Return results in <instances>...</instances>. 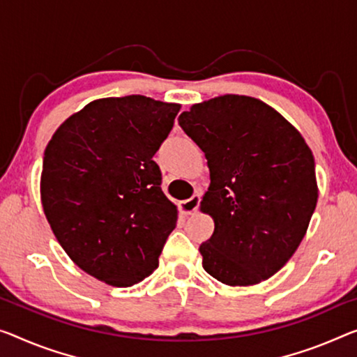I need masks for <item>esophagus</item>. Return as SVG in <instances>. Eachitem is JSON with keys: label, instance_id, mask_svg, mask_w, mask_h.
I'll return each mask as SVG.
<instances>
[{"label": "esophagus", "instance_id": "esophagus-1", "mask_svg": "<svg viewBox=\"0 0 357 357\" xmlns=\"http://www.w3.org/2000/svg\"><path fill=\"white\" fill-rule=\"evenodd\" d=\"M199 202H201V195L191 196L190 199L180 202L178 204L180 212L185 213V215H193V213H196V211L199 209Z\"/></svg>", "mask_w": 357, "mask_h": 357}]
</instances>
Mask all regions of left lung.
Here are the masks:
<instances>
[{"label": "left lung", "instance_id": "left-lung-1", "mask_svg": "<svg viewBox=\"0 0 357 357\" xmlns=\"http://www.w3.org/2000/svg\"><path fill=\"white\" fill-rule=\"evenodd\" d=\"M204 151L211 185L201 211L213 218L202 268L227 286H252L286 265L317 202L314 158L297 129L259 98L227 94L178 116Z\"/></svg>", "mask_w": 357, "mask_h": 357}]
</instances>
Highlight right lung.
<instances>
[{
	"instance_id": "1",
	"label": "right lung",
	"mask_w": 357,
	"mask_h": 357,
	"mask_svg": "<svg viewBox=\"0 0 357 357\" xmlns=\"http://www.w3.org/2000/svg\"><path fill=\"white\" fill-rule=\"evenodd\" d=\"M178 109L145 96L98 98L70 116L46 146L47 222L70 259L109 286L150 276L177 223L153 156Z\"/></svg>"
}]
</instances>
